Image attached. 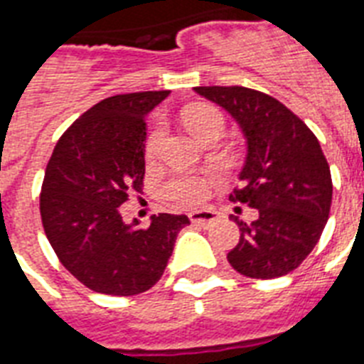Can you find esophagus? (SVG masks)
<instances>
[{
	"label": "esophagus",
	"instance_id": "obj_1",
	"mask_svg": "<svg viewBox=\"0 0 364 364\" xmlns=\"http://www.w3.org/2000/svg\"><path fill=\"white\" fill-rule=\"evenodd\" d=\"M191 223L196 225V227H202V228H208L211 227L213 223L217 221V213L211 210H196V211H191Z\"/></svg>",
	"mask_w": 364,
	"mask_h": 364
}]
</instances>
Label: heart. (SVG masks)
Instances as JSON below:
<instances>
[{"label": "heart", "mask_w": 364, "mask_h": 364, "mask_svg": "<svg viewBox=\"0 0 364 364\" xmlns=\"http://www.w3.org/2000/svg\"><path fill=\"white\" fill-rule=\"evenodd\" d=\"M185 122H187V126L196 137L202 136L210 126L225 124L221 113H219L215 107H211V105H194V107L187 109V113H185ZM159 137L160 128H156V130L153 132L151 139H149V151H153L156 141H159ZM164 193L166 196L170 200H173L176 204L191 205L196 204L198 200H202V196H204L205 193V183L204 179H200V177L177 176L166 183Z\"/></svg>", "instance_id": "1"}]
</instances>
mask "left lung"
<instances>
[{
    "label": "left lung",
    "instance_id": "8db88e82",
    "mask_svg": "<svg viewBox=\"0 0 364 364\" xmlns=\"http://www.w3.org/2000/svg\"><path fill=\"white\" fill-rule=\"evenodd\" d=\"M194 92L227 111L245 137V160L230 196L257 210L240 227L228 262L253 279L282 277L311 253L327 225L333 181L321 145L293 111L245 87H196Z\"/></svg>",
    "mask_w": 364,
    "mask_h": 364
}]
</instances>
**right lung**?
Here are the masks:
<instances>
[{
  "instance_id": "add662e5",
  "label": "right lung",
  "mask_w": 364,
  "mask_h": 364,
  "mask_svg": "<svg viewBox=\"0 0 364 364\" xmlns=\"http://www.w3.org/2000/svg\"><path fill=\"white\" fill-rule=\"evenodd\" d=\"M170 90L111 96L60 137L45 170L41 221L65 270L102 294L145 293L164 274L187 215L160 213L149 228L124 223L128 193L145 176V121Z\"/></svg>"
}]
</instances>
